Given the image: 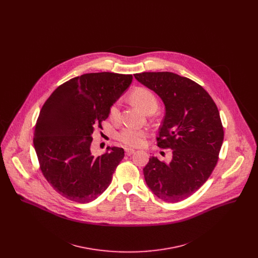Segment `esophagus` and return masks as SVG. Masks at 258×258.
I'll return each mask as SVG.
<instances>
[{
  "label": "esophagus",
  "mask_w": 258,
  "mask_h": 258,
  "mask_svg": "<svg viewBox=\"0 0 258 258\" xmlns=\"http://www.w3.org/2000/svg\"><path fill=\"white\" fill-rule=\"evenodd\" d=\"M124 151H125V155H126V156H132L133 154H135V152L134 149H128V148H125Z\"/></svg>",
  "instance_id": "1"
}]
</instances>
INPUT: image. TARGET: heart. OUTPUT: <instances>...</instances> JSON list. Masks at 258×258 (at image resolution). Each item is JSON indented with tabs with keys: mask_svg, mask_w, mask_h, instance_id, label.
<instances>
[{
	"mask_svg": "<svg viewBox=\"0 0 258 258\" xmlns=\"http://www.w3.org/2000/svg\"><path fill=\"white\" fill-rule=\"evenodd\" d=\"M131 100L133 103L139 107L145 113L156 111L158 108V99L156 96L148 89L136 88L131 94ZM120 106L118 102L111 105L109 109V116L111 119L116 121L119 118ZM147 137V132L144 130H139L135 127H123L118 134V139L123 144L130 147H139L144 144Z\"/></svg>",
	"mask_w": 258,
	"mask_h": 258,
	"instance_id": "1",
	"label": "heart"
}]
</instances>
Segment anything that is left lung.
I'll list each match as a JSON object with an SVG mask.
<instances>
[{
	"instance_id": "1",
	"label": "left lung",
	"mask_w": 258,
	"mask_h": 258,
	"mask_svg": "<svg viewBox=\"0 0 258 258\" xmlns=\"http://www.w3.org/2000/svg\"><path fill=\"white\" fill-rule=\"evenodd\" d=\"M135 77L161 98L165 115L158 146L173 150L168 163L150 158L143 169L146 184L165 202L182 201L208 180L219 160L224 134L218 107L202 87L186 77L168 72Z\"/></svg>"
}]
</instances>
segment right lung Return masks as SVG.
I'll use <instances>...</instances> for the list:
<instances>
[{"mask_svg":"<svg viewBox=\"0 0 258 258\" xmlns=\"http://www.w3.org/2000/svg\"><path fill=\"white\" fill-rule=\"evenodd\" d=\"M132 82V74H83L58 87L43 104L34 147L43 176L62 197L88 203L109 186L124 151L107 147L95 157L92 135Z\"/></svg>","mask_w":258,"mask_h":258,"instance_id":"add662e5","label":"right lung"}]
</instances>
